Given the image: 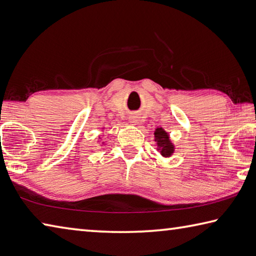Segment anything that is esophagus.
<instances>
[{"mask_svg": "<svg viewBox=\"0 0 256 256\" xmlns=\"http://www.w3.org/2000/svg\"><path fill=\"white\" fill-rule=\"evenodd\" d=\"M129 122H130V124H138V118L136 117V116H130Z\"/></svg>", "mask_w": 256, "mask_h": 256, "instance_id": "esophagus-1", "label": "esophagus"}]
</instances>
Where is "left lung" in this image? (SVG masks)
Listing matches in <instances>:
<instances>
[{
    "label": "left lung",
    "instance_id": "obj_1",
    "mask_svg": "<svg viewBox=\"0 0 256 256\" xmlns=\"http://www.w3.org/2000/svg\"><path fill=\"white\" fill-rule=\"evenodd\" d=\"M154 142H156V150L164 158H170L175 152V144L172 142L170 134L162 127H157L154 132Z\"/></svg>",
    "mask_w": 256,
    "mask_h": 256
}]
</instances>
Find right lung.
I'll return each instance as SVG.
<instances>
[{
	"label": "right lung",
	"instance_id": "right-lung-1",
	"mask_svg": "<svg viewBox=\"0 0 256 256\" xmlns=\"http://www.w3.org/2000/svg\"><path fill=\"white\" fill-rule=\"evenodd\" d=\"M101 129H102V132H104V127H102ZM99 139H100V142H101V146H102V144H106V142L102 140V139H104V136H99ZM98 142H99V140H98Z\"/></svg>",
	"mask_w": 256,
	"mask_h": 256
}]
</instances>
